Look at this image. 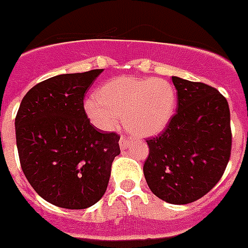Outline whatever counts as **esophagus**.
<instances>
[{
  "label": "esophagus",
  "mask_w": 248,
  "mask_h": 248,
  "mask_svg": "<svg viewBox=\"0 0 248 248\" xmlns=\"http://www.w3.org/2000/svg\"><path fill=\"white\" fill-rule=\"evenodd\" d=\"M128 144H129V140L126 139L125 136H122V137H120V141H119V145H120V148L125 149L126 146H128Z\"/></svg>",
  "instance_id": "1"
}]
</instances>
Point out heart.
<instances>
[{"instance_id": "b5f03b06", "label": "heart", "mask_w": 248, "mask_h": 248, "mask_svg": "<svg viewBox=\"0 0 248 248\" xmlns=\"http://www.w3.org/2000/svg\"><path fill=\"white\" fill-rule=\"evenodd\" d=\"M176 107V90L163 78H113L85 103L87 116L104 131L115 129L120 116L135 136L157 135L169 124Z\"/></svg>"}]
</instances>
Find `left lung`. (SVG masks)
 Segmentation results:
<instances>
[{
  "mask_svg": "<svg viewBox=\"0 0 248 248\" xmlns=\"http://www.w3.org/2000/svg\"><path fill=\"white\" fill-rule=\"evenodd\" d=\"M178 111L155 137L146 140L144 175L150 191L171 204H188L222 178L232 154L230 109L217 89L172 77Z\"/></svg>",
  "mask_w": 248,
  "mask_h": 248,
  "instance_id": "8db88e82",
  "label": "left lung"
}]
</instances>
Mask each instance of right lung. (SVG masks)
<instances>
[{
	"instance_id": "1",
	"label": "right lung",
	"mask_w": 248,
	"mask_h": 248,
	"mask_svg": "<svg viewBox=\"0 0 248 248\" xmlns=\"http://www.w3.org/2000/svg\"><path fill=\"white\" fill-rule=\"evenodd\" d=\"M103 69L61 74L39 82L16 116L20 167L39 196L65 209H85L107 189L111 165L120 154L115 132L96 129L83 99Z\"/></svg>"
}]
</instances>
